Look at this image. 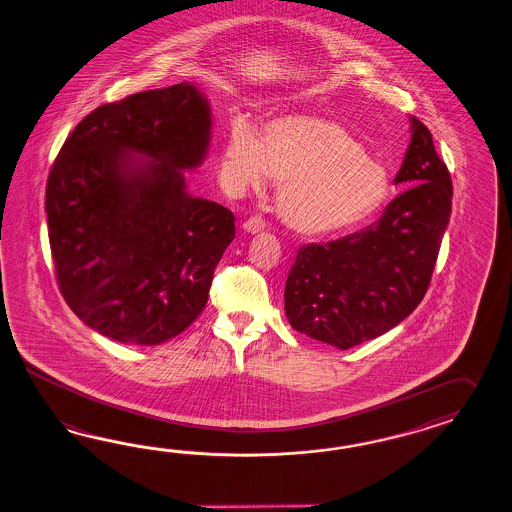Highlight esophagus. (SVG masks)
Here are the masks:
<instances>
[{
    "instance_id": "34e87169",
    "label": "esophagus",
    "mask_w": 512,
    "mask_h": 512,
    "mask_svg": "<svg viewBox=\"0 0 512 512\" xmlns=\"http://www.w3.org/2000/svg\"><path fill=\"white\" fill-rule=\"evenodd\" d=\"M263 228H265V221H263L262 217H258V215L250 217V219H247V221L243 223V230H245L247 234H260Z\"/></svg>"
}]
</instances>
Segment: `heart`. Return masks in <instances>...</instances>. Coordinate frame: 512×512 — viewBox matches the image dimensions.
<instances>
[{
    "mask_svg": "<svg viewBox=\"0 0 512 512\" xmlns=\"http://www.w3.org/2000/svg\"><path fill=\"white\" fill-rule=\"evenodd\" d=\"M221 178L234 193L260 191L267 174L278 184L284 221L304 236H334L373 217L390 195V176L340 124L284 115L260 137L237 120L221 154Z\"/></svg>",
    "mask_w": 512,
    "mask_h": 512,
    "instance_id": "b5f03b06",
    "label": "heart"
}]
</instances>
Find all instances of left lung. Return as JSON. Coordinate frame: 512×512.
Listing matches in <instances>:
<instances>
[{"label":"left lung","mask_w":512,"mask_h":512,"mask_svg":"<svg viewBox=\"0 0 512 512\" xmlns=\"http://www.w3.org/2000/svg\"><path fill=\"white\" fill-rule=\"evenodd\" d=\"M395 184L408 185L377 223L328 243L302 245L286 280L289 323L351 349L399 325L425 297L451 215L453 185L433 135L416 117Z\"/></svg>","instance_id":"1"}]
</instances>
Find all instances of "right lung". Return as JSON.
Masks as SVG:
<instances>
[{"mask_svg": "<svg viewBox=\"0 0 512 512\" xmlns=\"http://www.w3.org/2000/svg\"><path fill=\"white\" fill-rule=\"evenodd\" d=\"M210 135V105L184 81L96 107L61 146L46 185L55 275L102 336L158 345L204 310L236 237L232 211L185 191Z\"/></svg>", "mask_w": 512, "mask_h": 512, "instance_id": "1", "label": "right lung"}]
</instances>
